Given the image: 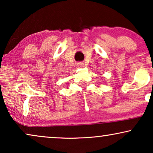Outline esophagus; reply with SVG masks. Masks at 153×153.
I'll return each instance as SVG.
<instances>
[{"mask_svg": "<svg viewBox=\"0 0 153 153\" xmlns=\"http://www.w3.org/2000/svg\"><path fill=\"white\" fill-rule=\"evenodd\" d=\"M76 65L78 66L79 68H81V67H82V66L83 65V63H82V62H78Z\"/></svg>", "mask_w": 153, "mask_h": 153, "instance_id": "obj_1", "label": "esophagus"}]
</instances>
